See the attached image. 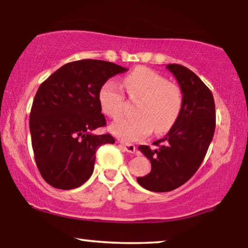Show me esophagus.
Returning <instances> with one entry per match:
<instances>
[{
    "label": "esophagus",
    "mask_w": 248,
    "mask_h": 248,
    "mask_svg": "<svg viewBox=\"0 0 248 248\" xmlns=\"http://www.w3.org/2000/svg\"><path fill=\"white\" fill-rule=\"evenodd\" d=\"M121 146L124 149V151H126L128 153H135L136 148L134 144H131V143H124L121 142Z\"/></svg>",
    "instance_id": "34e87169"
}]
</instances>
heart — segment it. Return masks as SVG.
<instances>
[{
	"label": "heart",
	"mask_w": 248,
	"mask_h": 248,
	"mask_svg": "<svg viewBox=\"0 0 248 248\" xmlns=\"http://www.w3.org/2000/svg\"><path fill=\"white\" fill-rule=\"evenodd\" d=\"M123 84L131 98L140 99L135 109L138 116L115 122L110 126L114 135L133 142L149 135L153 128L157 134L170 130L182 108V94L177 85L146 67L135 68L124 78ZM98 103L105 115L120 117L124 106L120 86L113 80L104 82L98 92Z\"/></svg>",
	"instance_id": "obj_1"
}]
</instances>
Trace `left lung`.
I'll use <instances>...</instances> for the list:
<instances>
[{"instance_id": "1", "label": "left lung", "mask_w": 248, "mask_h": 248, "mask_svg": "<svg viewBox=\"0 0 248 248\" xmlns=\"http://www.w3.org/2000/svg\"><path fill=\"white\" fill-rule=\"evenodd\" d=\"M182 93V108L163 139L139 150L151 162V172L136 179L150 191L167 192L186 184L202 163L216 127L214 96L195 73L181 64H168Z\"/></svg>"}]
</instances>
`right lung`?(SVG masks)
I'll return each instance as SVG.
<instances>
[{
    "label": "right lung",
    "instance_id": "obj_1",
    "mask_svg": "<svg viewBox=\"0 0 248 248\" xmlns=\"http://www.w3.org/2000/svg\"><path fill=\"white\" fill-rule=\"evenodd\" d=\"M126 68L104 60L82 59L63 64L39 87L30 113L34 160L53 188L70 190L94 171L96 151L115 140L94 134L106 125L98 103L104 82Z\"/></svg>",
    "mask_w": 248,
    "mask_h": 248
}]
</instances>
